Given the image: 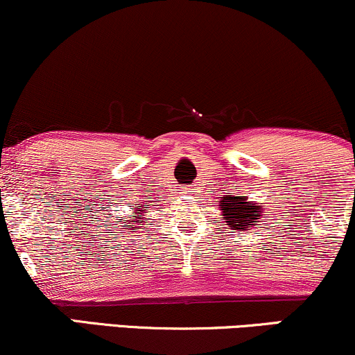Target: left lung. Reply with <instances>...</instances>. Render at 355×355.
<instances>
[{
    "label": "left lung",
    "instance_id": "8db88e82",
    "mask_svg": "<svg viewBox=\"0 0 355 355\" xmlns=\"http://www.w3.org/2000/svg\"><path fill=\"white\" fill-rule=\"evenodd\" d=\"M219 206L223 208V216L227 219V224L232 231L245 230V227L257 226L260 214V206L245 200V196L231 195L223 196Z\"/></svg>",
    "mask_w": 355,
    "mask_h": 355
}]
</instances>
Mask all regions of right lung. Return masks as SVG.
Wrapping results in <instances>:
<instances>
[{"label": "right lung", "mask_w": 355, "mask_h": 355, "mask_svg": "<svg viewBox=\"0 0 355 355\" xmlns=\"http://www.w3.org/2000/svg\"><path fill=\"white\" fill-rule=\"evenodd\" d=\"M146 206H147V203L144 206H136V209L137 211H142V208H146ZM141 216H142V214H139V218H141ZM134 223H136V221H134Z\"/></svg>", "instance_id": "add662e5"}]
</instances>
